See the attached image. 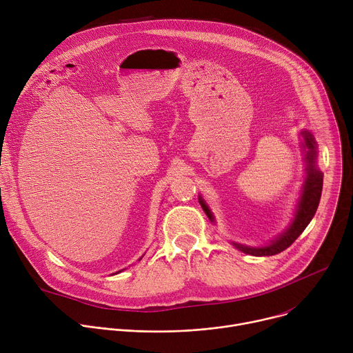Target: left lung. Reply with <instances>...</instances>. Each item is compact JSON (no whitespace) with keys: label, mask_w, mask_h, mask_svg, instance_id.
Segmentation results:
<instances>
[{"label":"left lung","mask_w":353,"mask_h":353,"mask_svg":"<svg viewBox=\"0 0 353 353\" xmlns=\"http://www.w3.org/2000/svg\"><path fill=\"white\" fill-rule=\"evenodd\" d=\"M303 134H304L305 145L308 148V151H307L308 167H307V179L304 183L301 199L299 202L296 217H294L292 225L282 234V236L276 241L269 244L268 247L250 248V247H244L240 244H234L245 254H250L254 256H266V255H275V254L285 251L288 247H290L297 240V237L304 231V228L308 225L311 219L316 214V210L319 208L320 198H321V190H323V172L319 171L316 167L317 151H316V141H314V139H312V134H310V132H303ZM201 205H202L205 213L208 214V217L213 221V216L202 199H201Z\"/></svg>","instance_id":"obj_1"}]
</instances>
